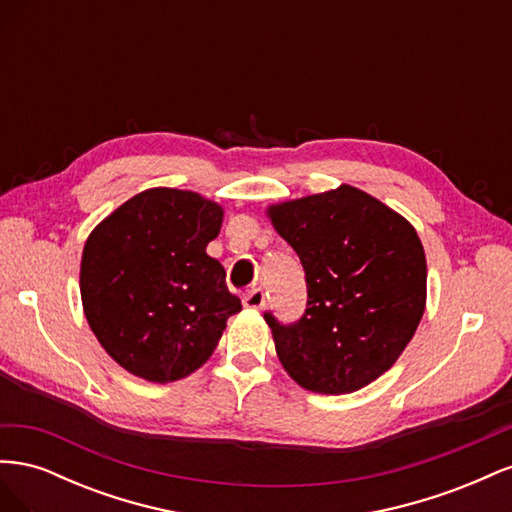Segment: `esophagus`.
Returning a JSON list of instances; mask_svg holds the SVG:
<instances>
[{
	"label": "esophagus",
	"mask_w": 512,
	"mask_h": 512,
	"mask_svg": "<svg viewBox=\"0 0 512 512\" xmlns=\"http://www.w3.org/2000/svg\"><path fill=\"white\" fill-rule=\"evenodd\" d=\"M243 305L247 309H262V307H265V290H262V288L247 290L245 297H243Z\"/></svg>",
	"instance_id": "obj_1"
}]
</instances>
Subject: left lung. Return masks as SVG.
Wrapping results in <instances>:
<instances>
[{
    "mask_svg": "<svg viewBox=\"0 0 512 512\" xmlns=\"http://www.w3.org/2000/svg\"><path fill=\"white\" fill-rule=\"evenodd\" d=\"M267 215L307 282L299 322L265 314L280 363L312 393L363 389L393 367L425 314L427 260L414 226L346 183L271 205Z\"/></svg>",
    "mask_w": 512,
    "mask_h": 512,
    "instance_id": "left-lung-1",
    "label": "left lung"
}]
</instances>
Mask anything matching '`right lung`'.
Segmentation results:
<instances>
[{
    "instance_id": "1",
    "label": "right lung",
    "mask_w": 512,
    "mask_h": 512,
    "mask_svg": "<svg viewBox=\"0 0 512 512\" xmlns=\"http://www.w3.org/2000/svg\"><path fill=\"white\" fill-rule=\"evenodd\" d=\"M224 209L190 190L151 188L104 218L83 247L81 301L115 363L147 382L203 367L241 301L207 254Z\"/></svg>"
}]
</instances>
